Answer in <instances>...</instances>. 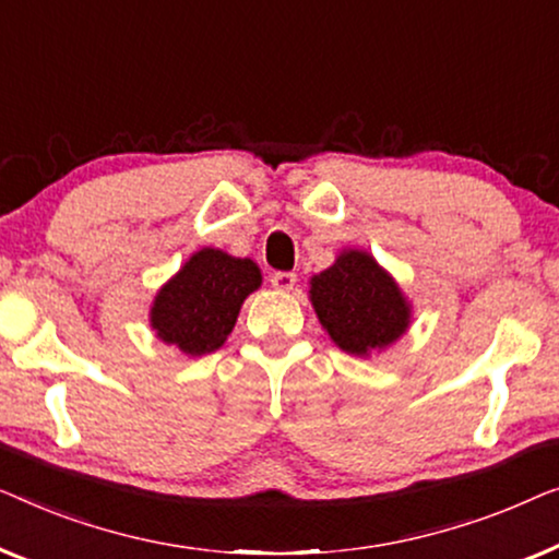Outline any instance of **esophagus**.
<instances>
[{"mask_svg": "<svg viewBox=\"0 0 559 559\" xmlns=\"http://www.w3.org/2000/svg\"><path fill=\"white\" fill-rule=\"evenodd\" d=\"M271 286L281 290V294H288V290H294V286H296V273H288V271L273 273Z\"/></svg>", "mask_w": 559, "mask_h": 559, "instance_id": "1", "label": "esophagus"}]
</instances>
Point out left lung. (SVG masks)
I'll return each mask as SVG.
<instances>
[{
    "label": "left lung",
    "mask_w": 559,
    "mask_h": 559,
    "mask_svg": "<svg viewBox=\"0 0 559 559\" xmlns=\"http://www.w3.org/2000/svg\"><path fill=\"white\" fill-rule=\"evenodd\" d=\"M309 301L336 347L352 357L382 355L413 324V304L361 248H344L326 271L309 281Z\"/></svg>",
    "instance_id": "1"
}]
</instances>
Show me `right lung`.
I'll return each instance as SVG.
<instances>
[{"label":"right lung","mask_w":559,"mask_h":559,"mask_svg":"<svg viewBox=\"0 0 559 559\" xmlns=\"http://www.w3.org/2000/svg\"><path fill=\"white\" fill-rule=\"evenodd\" d=\"M261 283L263 273L250 258L200 248L156 290L148 326L185 357L210 355L227 342L242 301Z\"/></svg>","instance_id":"1"}]
</instances>
